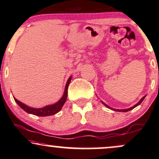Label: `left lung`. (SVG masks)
<instances>
[{
  "instance_id": "1",
  "label": "left lung",
  "mask_w": 159,
  "mask_h": 159,
  "mask_svg": "<svg viewBox=\"0 0 159 159\" xmlns=\"http://www.w3.org/2000/svg\"><path fill=\"white\" fill-rule=\"evenodd\" d=\"M145 97L146 96H144V97H143L141 99V100H140V101L138 102L137 104H135V106H132V107H131V108H129V109H111V108H110L109 106H107L106 105V104H105L103 102H102V104H104V105H105L106 107H108V108H109V109H112V110H114V111H123V112H126V111H130V110H132V109H133L134 108H135L136 106H138L139 105H140V104L141 103V102H142V101L143 100H144V98H145Z\"/></svg>"
}]
</instances>
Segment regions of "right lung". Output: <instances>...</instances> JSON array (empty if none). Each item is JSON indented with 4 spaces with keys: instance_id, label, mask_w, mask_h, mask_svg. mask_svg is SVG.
Wrapping results in <instances>:
<instances>
[{
    "instance_id": "obj_1",
    "label": "right lung",
    "mask_w": 159,
    "mask_h": 159,
    "mask_svg": "<svg viewBox=\"0 0 159 159\" xmlns=\"http://www.w3.org/2000/svg\"><path fill=\"white\" fill-rule=\"evenodd\" d=\"M70 80H71V76H70L69 79L68 80L66 85H65V92L64 94H63V96L61 97V98L59 100V101L56 102V103L53 104V105L44 106V107L41 108V109H35V108H31L30 107V106H27V105H25V104L22 103L21 102H20L19 100H18L15 98L14 99L17 103L18 104V106H19L22 109H24L26 112L32 114V115H36V116H41V117L53 115L60 111L61 108H62L63 105L65 104V101H66L67 97H68V88L69 84H70Z\"/></svg>"
}]
</instances>
